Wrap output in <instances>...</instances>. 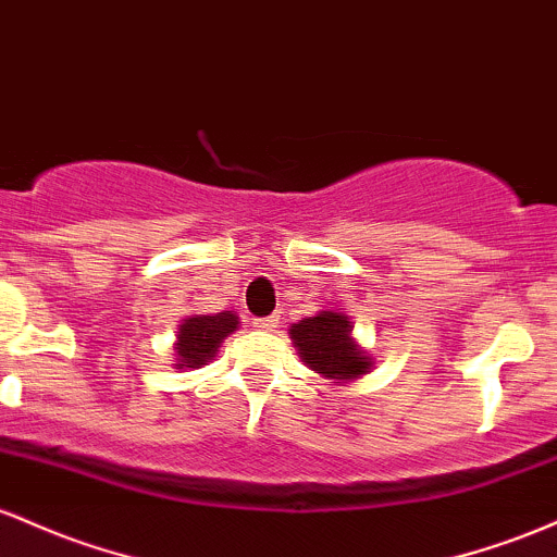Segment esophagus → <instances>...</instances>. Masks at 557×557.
<instances>
[{"instance_id":"1","label":"esophagus","mask_w":557,"mask_h":557,"mask_svg":"<svg viewBox=\"0 0 557 557\" xmlns=\"http://www.w3.org/2000/svg\"><path fill=\"white\" fill-rule=\"evenodd\" d=\"M252 326L258 331H276L278 315H265V318H252Z\"/></svg>"}]
</instances>
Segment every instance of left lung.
<instances>
[{"label": "left lung", "mask_w": 557, "mask_h": 557, "mask_svg": "<svg viewBox=\"0 0 557 557\" xmlns=\"http://www.w3.org/2000/svg\"><path fill=\"white\" fill-rule=\"evenodd\" d=\"M289 336L305 366L334 384L360 379L373 366L366 349L355 345L345 312L321 310L318 315L302 318L299 323H292Z\"/></svg>", "instance_id": "left-lung-1"}]
</instances>
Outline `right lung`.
I'll return each instance as SVG.
<instances>
[{
	"label": "right lung",
	"mask_w": 557,
	"mask_h": 557,
	"mask_svg": "<svg viewBox=\"0 0 557 557\" xmlns=\"http://www.w3.org/2000/svg\"><path fill=\"white\" fill-rule=\"evenodd\" d=\"M239 326L236 312L223 310L212 315H191L181 323L176 334V366L178 368H202L215 358L218 347L231 331Z\"/></svg>",
	"instance_id": "right-lung-1"
}]
</instances>
